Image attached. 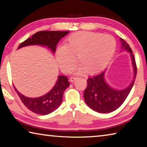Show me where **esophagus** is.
Listing matches in <instances>:
<instances>
[{"mask_svg":"<svg viewBox=\"0 0 147 147\" xmlns=\"http://www.w3.org/2000/svg\"><path fill=\"white\" fill-rule=\"evenodd\" d=\"M76 79H77L76 77H73H73H71L70 79H69V80H70L71 82H74V81L76 80Z\"/></svg>","mask_w":147,"mask_h":147,"instance_id":"obj_1","label":"esophagus"}]
</instances>
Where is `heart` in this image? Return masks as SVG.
<instances>
[{
  "label": "heart",
  "instance_id": "b5f03b06",
  "mask_svg": "<svg viewBox=\"0 0 147 147\" xmlns=\"http://www.w3.org/2000/svg\"><path fill=\"white\" fill-rule=\"evenodd\" d=\"M117 43L109 35L80 31L66 39V43L58 47L56 59L62 71L68 73L76 61L78 56L80 64L73 69L75 73L86 71L93 74L108 65L115 53Z\"/></svg>",
  "mask_w": 147,
  "mask_h": 147
}]
</instances>
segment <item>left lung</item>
I'll use <instances>...</instances> for the list:
<instances>
[{"label":"left lung","instance_id":"left-lung-1","mask_svg":"<svg viewBox=\"0 0 147 147\" xmlns=\"http://www.w3.org/2000/svg\"><path fill=\"white\" fill-rule=\"evenodd\" d=\"M121 51L130 53L133 67L134 78L128 87L123 89H117L109 86L105 79L106 70L88 79V86L84 93L86 103L89 108L98 113H110L119 108L126 100L135 82L137 67L134 56L129 45L120 38Z\"/></svg>","mask_w":147,"mask_h":147}]
</instances>
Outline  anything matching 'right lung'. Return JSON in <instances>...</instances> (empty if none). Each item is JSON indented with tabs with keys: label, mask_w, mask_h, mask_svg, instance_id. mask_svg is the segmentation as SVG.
Instances as JSON below:
<instances>
[{
	"label": "right lung",
	"mask_w": 147,
	"mask_h": 147,
	"mask_svg": "<svg viewBox=\"0 0 147 147\" xmlns=\"http://www.w3.org/2000/svg\"><path fill=\"white\" fill-rule=\"evenodd\" d=\"M69 31H40L34 34L20 45L18 49L30 45H40L47 47L54 54L56 51V45L59 41L69 34ZM70 84L65 76L59 75L55 85L50 91L39 97H28L19 93L14 87L22 102L31 111L39 115H48L59 108L63 99L64 91Z\"/></svg>",
	"instance_id": "add662e5"
}]
</instances>
